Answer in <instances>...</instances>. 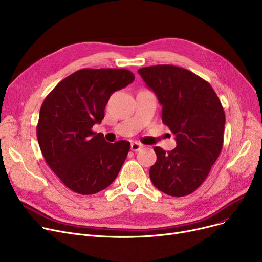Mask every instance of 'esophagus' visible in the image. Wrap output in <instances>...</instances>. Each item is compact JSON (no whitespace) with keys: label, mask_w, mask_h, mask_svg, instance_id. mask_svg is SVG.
Instances as JSON below:
<instances>
[{"label":"esophagus","mask_w":262,"mask_h":262,"mask_svg":"<svg viewBox=\"0 0 262 262\" xmlns=\"http://www.w3.org/2000/svg\"><path fill=\"white\" fill-rule=\"evenodd\" d=\"M142 147H143V144H141L139 142H136V141L130 144V148L133 152H138V150H140Z\"/></svg>","instance_id":"esophagus-1"}]
</instances>
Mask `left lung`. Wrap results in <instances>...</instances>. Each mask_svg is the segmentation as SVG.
Returning <instances> with one entry per match:
<instances>
[{
  "label": "left lung",
  "instance_id": "left-lung-1",
  "mask_svg": "<svg viewBox=\"0 0 262 262\" xmlns=\"http://www.w3.org/2000/svg\"><path fill=\"white\" fill-rule=\"evenodd\" d=\"M138 72L155 92L162 122L177 144L169 152L154 147L157 160L149 169L150 181L168 195H188L203 184L222 150V104L208 81L184 68L158 64Z\"/></svg>",
  "mask_w": 262,
  "mask_h": 262
}]
</instances>
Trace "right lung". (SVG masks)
Here are the masks:
<instances>
[{"label":"right lung","instance_id":"add662e5","mask_svg":"<svg viewBox=\"0 0 262 262\" xmlns=\"http://www.w3.org/2000/svg\"><path fill=\"white\" fill-rule=\"evenodd\" d=\"M134 79L126 69H81L62 79L41 105L37 125L41 153L76 193L89 195L107 188L125 161L130 143L106 142L92 127L104 119L110 95Z\"/></svg>","mask_w":262,"mask_h":262}]
</instances>
